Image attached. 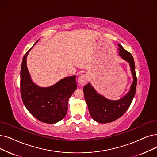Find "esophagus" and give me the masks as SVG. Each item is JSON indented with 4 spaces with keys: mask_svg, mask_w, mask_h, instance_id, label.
<instances>
[{
    "mask_svg": "<svg viewBox=\"0 0 157 157\" xmlns=\"http://www.w3.org/2000/svg\"><path fill=\"white\" fill-rule=\"evenodd\" d=\"M88 81V76H86V74H83L81 75V76H79V78H78V82L81 85H85V84H86Z\"/></svg>",
    "mask_w": 157,
    "mask_h": 157,
    "instance_id": "esophagus-1",
    "label": "esophagus"
}]
</instances>
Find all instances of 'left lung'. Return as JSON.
Segmentation results:
<instances>
[{
	"label": "left lung",
	"mask_w": 157,
	"mask_h": 157,
	"mask_svg": "<svg viewBox=\"0 0 157 157\" xmlns=\"http://www.w3.org/2000/svg\"><path fill=\"white\" fill-rule=\"evenodd\" d=\"M118 45L119 47V54L129 63L133 77V81L129 92L122 99L112 101L98 94L90 83L87 84L83 88L85 99L91 117L99 123H108L120 118L130 106L135 94L137 78L133 57L121 45L118 44Z\"/></svg>",
	"instance_id": "8db88e82"
}]
</instances>
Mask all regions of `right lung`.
<instances>
[{"instance_id":"obj_1","label":"right lung","mask_w":157,"mask_h":157,"mask_svg":"<svg viewBox=\"0 0 157 157\" xmlns=\"http://www.w3.org/2000/svg\"><path fill=\"white\" fill-rule=\"evenodd\" d=\"M31 49L24 54L20 71L22 101L38 120L48 124L56 123L67 114V101L77 88L76 76L65 78L49 87H39L31 81L26 65L27 56Z\"/></svg>"}]
</instances>
